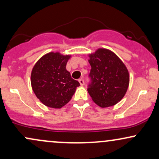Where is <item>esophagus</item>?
Segmentation results:
<instances>
[{
  "label": "esophagus",
  "mask_w": 159,
  "mask_h": 159,
  "mask_svg": "<svg viewBox=\"0 0 159 159\" xmlns=\"http://www.w3.org/2000/svg\"><path fill=\"white\" fill-rule=\"evenodd\" d=\"M78 81H79V83H80V84H81V86H83L84 84V79H82V78L78 80Z\"/></svg>",
  "instance_id": "obj_1"
}]
</instances>
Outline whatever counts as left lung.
<instances>
[{
  "instance_id": "obj_1",
  "label": "left lung",
  "mask_w": 159,
  "mask_h": 159,
  "mask_svg": "<svg viewBox=\"0 0 159 159\" xmlns=\"http://www.w3.org/2000/svg\"><path fill=\"white\" fill-rule=\"evenodd\" d=\"M89 57L91 69L87 91L93 101L101 107L116 105L129 87V74L126 66L108 49L98 48Z\"/></svg>"
}]
</instances>
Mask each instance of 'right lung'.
<instances>
[{
  "instance_id": "right-lung-1",
  "label": "right lung",
  "mask_w": 159,
  "mask_h": 159,
  "mask_svg": "<svg viewBox=\"0 0 159 159\" xmlns=\"http://www.w3.org/2000/svg\"><path fill=\"white\" fill-rule=\"evenodd\" d=\"M70 57L49 52L34 65L30 77L32 89L45 106L61 108L70 101L76 87L80 86L66 69Z\"/></svg>"
}]
</instances>
